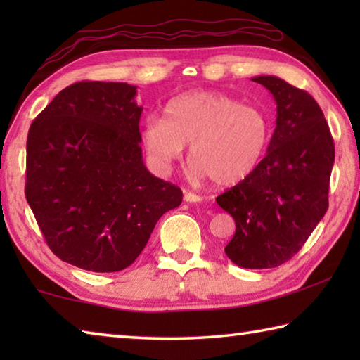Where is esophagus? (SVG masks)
I'll use <instances>...</instances> for the list:
<instances>
[{"instance_id":"esophagus-1","label":"esophagus","mask_w":360,"mask_h":360,"mask_svg":"<svg viewBox=\"0 0 360 360\" xmlns=\"http://www.w3.org/2000/svg\"><path fill=\"white\" fill-rule=\"evenodd\" d=\"M184 202H187V203H200V202H202V197H200V195H197V193H193V192L184 191Z\"/></svg>"}]
</instances>
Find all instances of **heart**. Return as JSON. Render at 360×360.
I'll return each instance as SVG.
<instances>
[{
  "label": "heart",
  "mask_w": 360,
  "mask_h": 360,
  "mask_svg": "<svg viewBox=\"0 0 360 360\" xmlns=\"http://www.w3.org/2000/svg\"><path fill=\"white\" fill-rule=\"evenodd\" d=\"M271 124L264 109L222 92L192 90L169 100L165 119L144 120L141 138L150 160L168 167L191 143L188 160L198 178L217 186L238 184L251 174L270 143Z\"/></svg>",
  "instance_id": "b5f03b06"
}]
</instances>
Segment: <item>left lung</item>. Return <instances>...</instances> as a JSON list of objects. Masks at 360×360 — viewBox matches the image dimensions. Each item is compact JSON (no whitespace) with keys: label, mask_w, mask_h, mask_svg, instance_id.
<instances>
[{"label":"left lung","mask_w":360,"mask_h":360,"mask_svg":"<svg viewBox=\"0 0 360 360\" xmlns=\"http://www.w3.org/2000/svg\"><path fill=\"white\" fill-rule=\"evenodd\" d=\"M276 101L266 155L217 205L235 219L227 257L243 268H275L294 257L328 208L335 144L324 112L308 92L276 76H257Z\"/></svg>","instance_id":"left-lung-1"}]
</instances>
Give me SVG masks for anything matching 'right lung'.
<instances>
[{
    "label": "right lung",
    "instance_id": "right-lung-1",
    "mask_svg": "<svg viewBox=\"0 0 360 360\" xmlns=\"http://www.w3.org/2000/svg\"><path fill=\"white\" fill-rule=\"evenodd\" d=\"M135 96L125 82H76L28 130L27 202L51 251L82 270L130 266L182 202L144 167Z\"/></svg>",
    "mask_w": 360,
    "mask_h": 360
}]
</instances>
